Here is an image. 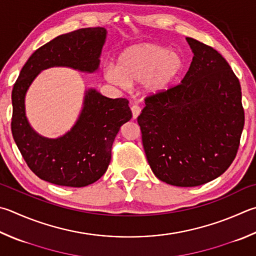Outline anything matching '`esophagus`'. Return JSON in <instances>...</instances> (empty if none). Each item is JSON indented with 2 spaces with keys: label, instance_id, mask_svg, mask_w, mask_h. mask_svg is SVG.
Here are the masks:
<instances>
[{
  "label": "esophagus",
  "instance_id": "obj_1",
  "mask_svg": "<svg viewBox=\"0 0 256 256\" xmlns=\"http://www.w3.org/2000/svg\"><path fill=\"white\" fill-rule=\"evenodd\" d=\"M131 110H132L133 118L136 120V118H138V116L140 115V113H141V108L138 105H133L131 108Z\"/></svg>",
  "mask_w": 256,
  "mask_h": 256
}]
</instances>
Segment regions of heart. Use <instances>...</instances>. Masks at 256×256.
I'll list each match as a JSON object with an SVG mask.
<instances>
[{
  "label": "heart",
  "instance_id": "obj_1",
  "mask_svg": "<svg viewBox=\"0 0 256 256\" xmlns=\"http://www.w3.org/2000/svg\"><path fill=\"white\" fill-rule=\"evenodd\" d=\"M184 59L158 44H142L120 56L118 66L108 64L104 76L120 87L142 84L146 95L156 96L170 90L184 70Z\"/></svg>",
  "mask_w": 256,
  "mask_h": 256
}]
</instances>
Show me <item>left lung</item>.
I'll use <instances>...</instances> for the list:
<instances>
[{
  "label": "left lung",
  "instance_id": "obj_1",
  "mask_svg": "<svg viewBox=\"0 0 256 256\" xmlns=\"http://www.w3.org/2000/svg\"><path fill=\"white\" fill-rule=\"evenodd\" d=\"M187 41L194 57L181 84L146 96L138 118L153 174L178 187L224 174L238 154L245 120L240 84L228 62L200 41Z\"/></svg>",
  "mask_w": 256,
  "mask_h": 256
}]
</instances>
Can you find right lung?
Wrapping results in <instances>:
<instances>
[{"label":"right lung","instance_id":"obj_1","mask_svg":"<svg viewBox=\"0 0 256 256\" xmlns=\"http://www.w3.org/2000/svg\"><path fill=\"white\" fill-rule=\"evenodd\" d=\"M106 39V29L84 28L62 34L36 49L21 69L12 90V136L32 172L50 184L85 187L98 180L108 168L112 146L124 123L131 120L128 100L108 98L88 90L76 124L58 138L39 136L26 116L28 88L38 74L64 66L94 72Z\"/></svg>","mask_w":256,"mask_h":256}]
</instances>
